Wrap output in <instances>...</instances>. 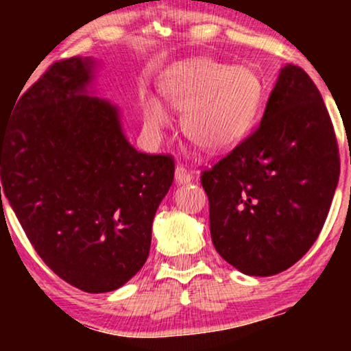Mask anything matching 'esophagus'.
<instances>
[{
    "label": "esophagus",
    "instance_id": "obj_1",
    "mask_svg": "<svg viewBox=\"0 0 351 351\" xmlns=\"http://www.w3.org/2000/svg\"><path fill=\"white\" fill-rule=\"evenodd\" d=\"M191 180H193V173L186 170L183 165H178V167H176V170H175V183L176 184H184V183H189Z\"/></svg>",
    "mask_w": 351,
    "mask_h": 351
}]
</instances>
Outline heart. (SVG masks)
<instances>
[{
    "mask_svg": "<svg viewBox=\"0 0 351 351\" xmlns=\"http://www.w3.org/2000/svg\"><path fill=\"white\" fill-rule=\"evenodd\" d=\"M163 97L183 110L181 128L193 143L209 153L237 147L251 130L261 106V84L251 69L211 59H186L165 71ZM143 128L160 138L170 125L167 104L156 95L142 100Z\"/></svg>",
    "mask_w": 351,
    "mask_h": 351,
    "instance_id": "obj_1",
    "label": "heart"
}]
</instances>
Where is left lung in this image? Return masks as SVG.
I'll return each instance as SVG.
<instances>
[{"instance_id":"8db88e82","label":"left lung","mask_w":351,"mask_h":351,"mask_svg":"<svg viewBox=\"0 0 351 351\" xmlns=\"http://www.w3.org/2000/svg\"><path fill=\"white\" fill-rule=\"evenodd\" d=\"M338 175L324 99L307 72L285 64L259 127L201 175L216 251L245 276L289 269L320 234Z\"/></svg>"}]
</instances>
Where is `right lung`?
Here are the masks:
<instances>
[{
	"label": "right lung",
	"mask_w": 351,
	"mask_h": 351,
	"mask_svg": "<svg viewBox=\"0 0 351 351\" xmlns=\"http://www.w3.org/2000/svg\"><path fill=\"white\" fill-rule=\"evenodd\" d=\"M95 69L92 58L59 60L18 99L0 125V201L3 188L51 271L102 293L143 267L175 163L132 147L119 107L88 95Z\"/></svg>",
	"instance_id": "right-lung-1"
}]
</instances>
